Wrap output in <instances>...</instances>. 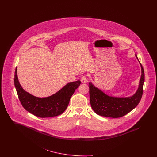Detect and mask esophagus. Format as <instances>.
<instances>
[{
	"label": "esophagus",
	"instance_id": "1",
	"mask_svg": "<svg viewBox=\"0 0 157 157\" xmlns=\"http://www.w3.org/2000/svg\"><path fill=\"white\" fill-rule=\"evenodd\" d=\"M81 81L82 83H86V82H88L86 75H84L82 76L81 78Z\"/></svg>",
	"mask_w": 157,
	"mask_h": 157
}]
</instances>
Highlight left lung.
<instances>
[{
	"mask_svg": "<svg viewBox=\"0 0 157 157\" xmlns=\"http://www.w3.org/2000/svg\"><path fill=\"white\" fill-rule=\"evenodd\" d=\"M135 56L137 58L136 55ZM141 67L142 75L140 86L136 92L131 97L115 98L108 96L90 83V102L94 112L102 117L120 118L134 109L140 103L143 94L145 74L141 64Z\"/></svg>",
	"mask_w": 157,
	"mask_h": 157,
	"instance_id": "1",
	"label": "left lung"
}]
</instances>
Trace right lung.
<instances>
[{
  "label": "right lung",
  "mask_w": 157,
  "mask_h": 157,
  "mask_svg": "<svg viewBox=\"0 0 157 157\" xmlns=\"http://www.w3.org/2000/svg\"><path fill=\"white\" fill-rule=\"evenodd\" d=\"M14 83L23 107L36 117L48 118L59 115L66 110L71 97L81 82L77 81L69 83L56 94L46 98L36 97L24 90L18 81L16 69Z\"/></svg>",
  "instance_id": "1"
}]
</instances>
